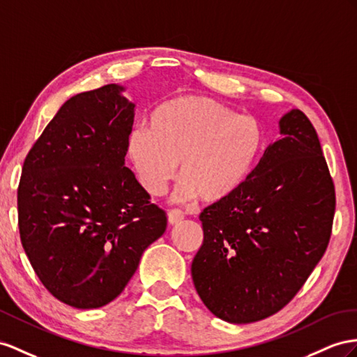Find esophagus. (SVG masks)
I'll use <instances>...</instances> for the list:
<instances>
[{
	"instance_id": "esophagus-1",
	"label": "esophagus",
	"mask_w": 357,
	"mask_h": 357,
	"mask_svg": "<svg viewBox=\"0 0 357 357\" xmlns=\"http://www.w3.org/2000/svg\"><path fill=\"white\" fill-rule=\"evenodd\" d=\"M167 220L169 223L173 226V225H178L181 223L182 220H184V213L179 211V209H170L169 214H167Z\"/></svg>"
}]
</instances>
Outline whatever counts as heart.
<instances>
[{"label":"heart","mask_w":357,"mask_h":357,"mask_svg":"<svg viewBox=\"0 0 357 357\" xmlns=\"http://www.w3.org/2000/svg\"><path fill=\"white\" fill-rule=\"evenodd\" d=\"M262 144L259 123L204 95H181L161 104L148 128H135L126 151L143 188L166 191L181 162L179 202H222L248 179Z\"/></svg>","instance_id":"obj_1"}]
</instances>
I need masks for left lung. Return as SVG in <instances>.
Listing matches in <instances>:
<instances>
[{"mask_svg": "<svg viewBox=\"0 0 357 357\" xmlns=\"http://www.w3.org/2000/svg\"><path fill=\"white\" fill-rule=\"evenodd\" d=\"M244 184L199 218L204 243L191 264L199 297L227 323L259 321L287 306L327 249L335 185L314 125L300 109L279 121Z\"/></svg>", "mask_w": 357, "mask_h": 357, "instance_id": "left-lung-1", "label": "left lung"}]
</instances>
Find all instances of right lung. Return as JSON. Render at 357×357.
I'll return each mask as SVG.
<instances>
[{
    "label": "right lung",
    "mask_w": 357,
    "mask_h": 357,
    "mask_svg": "<svg viewBox=\"0 0 357 357\" xmlns=\"http://www.w3.org/2000/svg\"><path fill=\"white\" fill-rule=\"evenodd\" d=\"M117 84L68 99L33 144L17 187L22 248L51 294L105 306L132 278L167 217L125 167L134 107Z\"/></svg>",
    "instance_id": "add662e5"
}]
</instances>
